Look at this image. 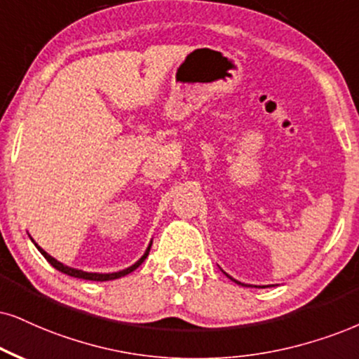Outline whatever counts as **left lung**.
Listing matches in <instances>:
<instances>
[{"label": "left lung", "mask_w": 359, "mask_h": 359, "mask_svg": "<svg viewBox=\"0 0 359 359\" xmlns=\"http://www.w3.org/2000/svg\"><path fill=\"white\" fill-rule=\"evenodd\" d=\"M231 280H233V278H231ZM233 281H236V280H233ZM238 283V285H243V283H240V281H236Z\"/></svg>", "instance_id": "obj_1"}]
</instances>
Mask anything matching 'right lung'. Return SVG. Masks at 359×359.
Masks as SVG:
<instances>
[{
	"instance_id": "1",
	"label": "right lung",
	"mask_w": 359,
	"mask_h": 359,
	"mask_svg": "<svg viewBox=\"0 0 359 359\" xmlns=\"http://www.w3.org/2000/svg\"><path fill=\"white\" fill-rule=\"evenodd\" d=\"M36 248H38L39 251H41V255L44 256V258H46L48 263H50L53 268H56L57 271H61V273H65V274H69V276H73V278H83V280H90V281H109V280H116V278H121V276H125V274H128V273L135 271V269L138 268L140 264L143 263V261L146 259V256H148V253H149V248H151V246H149L148 250H146V253L143 255V258H141V259L138 261V263H135V264H133V266H130V268L123 269V271H118V273H108V274L86 273V271H79V269L68 268V266H65V264H61L60 261H56L55 258H53V256L48 255L46 251L41 250V248H39L38 245H36Z\"/></svg>"
}]
</instances>
